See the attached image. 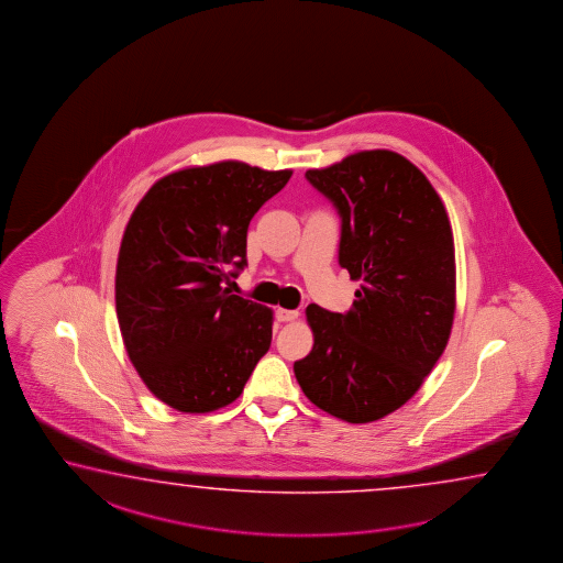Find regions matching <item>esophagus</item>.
Instances as JSON below:
<instances>
[{"instance_id": "obj_1", "label": "esophagus", "mask_w": 563, "mask_h": 563, "mask_svg": "<svg viewBox=\"0 0 563 563\" xmlns=\"http://www.w3.org/2000/svg\"><path fill=\"white\" fill-rule=\"evenodd\" d=\"M276 319L280 322L295 321L299 319V310L276 309Z\"/></svg>"}]
</instances>
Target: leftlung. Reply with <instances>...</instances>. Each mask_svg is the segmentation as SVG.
<instances>
[{"instance_id":"8db88e82","label":"left lung","mask_w":563,"mask_h":563,"mask_svg":"<svg viewBox=\"0 0 563 563\" xmlns=\"http://www.w3.org/2000/svg\"><path fill=\"white\" fill-rule=\"evenodd\" d=\"M305 176L336 208L339 264L361 288L344 314L307 307L314 344L295 375L322 411L371 423L409 401L448 346L453 232L435 188L397 152H356Z\"/></svg>"}]
</instances>
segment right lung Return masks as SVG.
<instances>
[{"instance_id": "1", "label": "right lung", "mask_w": 563, "mask_h": 563, "mask_svg": "<svg viewBox=\"0 0 563 563\" xmlns=\"http://www.w3.org/2000/svg\"><path fill=\"white\" fill-rule=\"evenodd\" d=\"M292 170L224 161L168 174L128 220L115 314L132 365L162 402L210 413L241 397L273 339V310L227 288L246 232Z\"/></svg>"}]
</instances>
